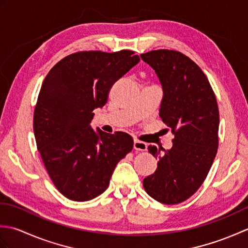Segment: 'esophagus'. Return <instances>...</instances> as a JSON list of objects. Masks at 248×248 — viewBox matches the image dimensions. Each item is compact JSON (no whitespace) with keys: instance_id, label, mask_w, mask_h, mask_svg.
<instances>
[{"instance_id":"34e87169","label":"esophagus","mask_w":248,"mask_h":248,"mask_svg":"<svg viewBox=\"0 0 248 248\" xmlns=\"http://www.w3.org/2000/svg\"><path fill=\"white\" fill-rule=\"evenodd\" d=\"M133 148H134L135 150L145 151V150H147V144L144 143V141H141V140H135L134 143H133Z\"/></svg>"}]
</instances>
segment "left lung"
Here are the masks:
<instances>
[{
    "instance_id": "1",
    "label": "left lung",
    "mask_w": 248,
    "mask_h": 248,
    "mask_svg": "<svg viewBox=\"0 0 248 248\" xmlns=\"http://www.w3.org/2000/svg\"><path fill=\"white\" fill-rule=\"evenodd\" d=\"M140 57L159 78L163 89L160 117L175 134L170 149L148 147L157 159V168L144 179L143 186L156 202L177 204L200 187L217 155V98L202 70L180 52L155 50Z\"/></svg>"
}]
</instances>
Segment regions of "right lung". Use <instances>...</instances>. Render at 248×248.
<instances>
[{
    "label": "right lung",
    "instance_id": "obj_1",
    "mask_svg": "<svg viewBox=\"0 0 248 248\" xmlns=\"http://www.w3.org/2000/svg\"><path fill=\"white\" fill-rule=\"evenodd\" d=\"M139 62L129 50L78 52L45 78L34 110L35 140L52 182L68 199L87 202L102 194L132 150L129 134L94 131L91 123L113 84Z\"/></svg>",
    "mask_w": 248,
    "mask_h": 248
}]
</instances>
